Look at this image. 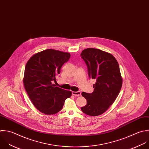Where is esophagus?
<instances>
[{
    "instance_id": "obj_1",
    "label": "esophagus",
    "mask_w": 149,
    "mask_h": 149,
    "mask_svg": "<svg viewBox=\"0 0 149 149\" xmlns=\"http://www.w3.org/2000/svg\"><path fill=\"white\" fill-rule=\"evenodd\" d=\"M72 95L75 96H81V93L80 91H77V92H72Z\"/></svg>"
}]
</instances>
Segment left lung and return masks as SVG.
<instances>
[{
    "label": "left lung",
    "instance_id": "1",
    "mask_svg": "<svg viewBox=\"0 0 149 149\" xmlns=\"http://www.w3.org/2000/svg\"><path fill=\"white\" fill-rule=\"evenodd\" d=\"M81 56L87 66L89 78L96 81L92 93H82L87 104L81 110L91 116H99L114 103L121 91L123 79L119 64L112 54L97 49H86Z\"/></svg>",
    "mask_w": 149,
    "mask_h": 149
}]
</instances>
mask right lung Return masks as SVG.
Listing matches in <instances>:
<instances>
[{
	"mask_svg": "<svg viewBox=\"0 0 149 149\" xmlns=\"http://www.w3.org/2000/svg\"><path fill=\"white\" fill-rule=\"evenodd\" d=\"M70 58L69 53L47 49L32 56L26 64L24 87L33 104L42 113H57L65 99L71 96V92L53 84L61 67Z\"/></svg>",
	"mask_w": 149,
	"mask_h": 149,
	"instance_id": "1",
	"label": "right lung"
}]
</instances>
